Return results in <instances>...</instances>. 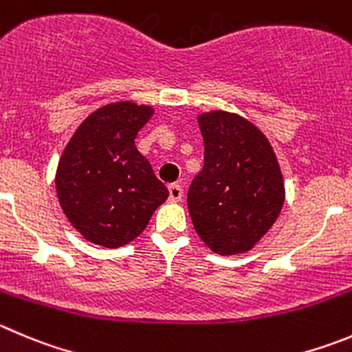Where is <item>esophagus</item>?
I'll return each mask as SVG.
<instances>
[{"label":"esophagus","instance_id":"esophagus-1","mask_svg":"<svg viewBox=\"0 0 352 352\" xmlns=\"http://www.w3.org/2000/svg\"><path fill=\"white\" fill-rule=\"evenodd\" d=\"M168 198H170V201H180V199H182V195H184V191H182V186H179V184H170L168 186Z\"/></svg>","mask_w":352,"mask_h":352}]
</instances>
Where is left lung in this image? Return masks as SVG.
<instances>
[{
	"mask_svg": "<svg viewBox=\"0 0 352 352\" xmlns=\"http://www.w3.org/2000/svg\"><path fill=\"white\" fill-rule=\"evenodd\" d=\"M198 123L205 163L187 192L192 226L215 254H243L283 208L280 165L264 133L245 118L213 111L199 114Z\"/></svg>",
	"mask_w": 352,
	"mask_h": 352,
	"instance_id": "left-lung-1",
	"label": "left lung"
}]
</instances>
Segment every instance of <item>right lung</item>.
<instances>
[{"mask_svg":"<svg viewBox=\"0 0 352 352\" xmlns=\"http://www.w3.org/2000/svg\"><path fill=\"white\" fill-rule=\"evenodd\" d=\"M151 106L113 102L94 111L65 146L55 175L58 203L85 239L106 248L133 241L168 189L137 151Z\"/></svg>","mask_w":352,"mask_h":352,"instance_id":"1","label":"right lung"}]
</instances>
